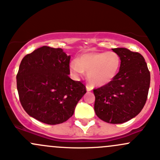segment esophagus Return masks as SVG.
<instances>
[{
    "mask_svg": "<svg viewBox=\"0 0 160 160\" xmlns=\"http://www.w3.org/2000/svg\"><path fill=\"white\" fill-rule=\"evenodd\" d=\"M86 89H87V90H88V91H91V90H93V88H92L91 86H90V85H87Z\"/></svg>",
    "mask_w": 160,
    "mask_h": 160,
    "instance_id": "esophagus-1",
    "label": "esophagus"
}]
</instances>
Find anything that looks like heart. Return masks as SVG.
I'll use <instances>...</instances> for the list:
<instances>
[{"instance_id":"obj_1","label":"heart","mask_w":160,"mask_h":160,"mask_svg":"<svg viewBox=\"0 0 160 160\" xmlns=\"http://www.w3.org/2000/svg\"><path fill=\"white\" fill-rule=\"evenodd\" d=\"M121 62L120 56L114 52L83 53L70 62V71L74 77H80L87 71L90 84L102 87L115 78Z\"/></svg>"}]
</instances>
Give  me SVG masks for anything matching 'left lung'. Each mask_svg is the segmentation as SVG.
I'll use <instances>...</instances> for the list:
<instances>
[{
  "label": "left lung",
  "instance_id": "left-lung-1",
  "mask_svg": "<svg viewBox=\"0 0 160 160\" xmlns=\"http://www.w3.org/2000/svg\"><path fill=\"white\" fill-rule=\"evenodd\" d=\"M121 67L115 78L93 90L97 116L111 124H122L138 115L147 100L150 72L140 53L126 48H115Z\"/></svg>",
  "mask_w": 160,
  "mask_h": 160
}]
</instances>
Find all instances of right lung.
I'll return each mask as SVG.
<instances>
[{
	"mask_svg": "<svg viewBox=\"0 0 160 160\" xmlns=\"http://www.w3.org/2000/svg\"><path fill=\"white\" fill-rule=\"evenodd\" d=\"M70 56L60 48L42 46L22 59L17 89L24 110L48 125H57L73 114L86 93L84 85L70 78Z\"/></svg>",
	"mask_w": 160,
	"mask_h": 160,
	"instance_id": "obj_1",
	"label": "right lung"
}]
</instances>
